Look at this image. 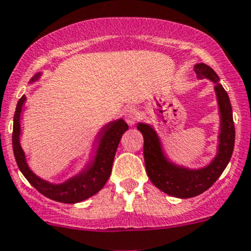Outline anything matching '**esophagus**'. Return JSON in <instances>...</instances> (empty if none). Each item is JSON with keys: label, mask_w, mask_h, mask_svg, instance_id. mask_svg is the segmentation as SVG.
I'll use <instances>...</instances> for the list:
<instances>
[{"label": "esophagus", "mask_w": 251, "mask_h": 251, "mask_svg": "<svg viewBox=\"0 0 251 251\" xmlns=\"http://www.w3.org/2000/svg\"><path fill=\"white\" fill-rule=\"evenodd\" d=\"M137 118H138V111L136 110L135 108H128L127 110H126L125 119H126V121H127V124L130 126L135 125V123H136V120H137Z\"/></svg>", "instance_id": "obj_1"}]
</instances>
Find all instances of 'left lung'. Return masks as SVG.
Returning a JSON list of instances; mask_svg holds the SVG:
<instances>
[{"label":"left lung","instance_id":"1","mask_svg":"<svg viewBox=\"0 0 251 251\" xmlns=\"http://www.w3.org/2000/svg\"><path fill=\"white\" fill-rule=\"evenodd\" d=\"M194 71L201 78H207L215 83L221 118L217 153L207 165L190 169L172 162L157 131L150 124H137V128L143 135V155L148 177L163 193L179 199L194 198L212 186L229 163L235 140L232 105L227 92L220 83V77L205 64H196Z\"/></svg>","mask_w":251,"mask_h":251}]
</instances>
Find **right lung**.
Returning a JSON list of instances; mask_svg holds the SVG:
<instances>
[{"label": "right lung", "mask_w": 251, "mask_h": 251, "mask_svg": "<svg viewBox=\"0 0 251 251\" xmlns=\"http://www.w3.org/2000/svg\"><path fill=\"white\" fill-rule=\"evenodd\" d=\"M40 76L41 74H36L29 81V84L38 81ZM25 100V96H23L17 104L13 119V135H12L14 158H16L17 165H18L22 174L39 193L43 194L46 198L51 199V200L57 201V202L77 203L96 195L98 191L103 189V186L110 176L114 157H115L119 142H120L124 132L128 128L127 124L121 118L105 124L100 128V131L97 135L96 141H94V142H97L96 153L87 162L83 169L72 177L67 179L66 181L55 184V182L41 179L29 168L25 153L21 146V116Z\"/></svg>", "instance_id": "add662e5"}]
</instances>
